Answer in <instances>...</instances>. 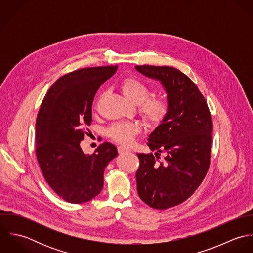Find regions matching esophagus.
Here are the masks:
<instances>
[{"instance_id":"obj_1","label":"esophagus","mask_w":253,"mask_h":253,"mask_svg":"<svg viewBox=\"0 0 253 253\" xmlns=\"http://www.w3.org/2000/svg\"><path fill=\"white\" fill-rule=\"evenodd\" d=\"M118 152H119L120 154H125V153L130 152V150H129L128 148L124 147V146H119V147H118Z\"/></svg>"}]
</instances>
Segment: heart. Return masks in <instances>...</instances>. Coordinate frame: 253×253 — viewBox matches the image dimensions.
<instances>
[{"mask_svg":"<svg viewBox=\"0 0 253 253\" xmlns=\"http://www.w3.org/2000/svg\"><path fill=\"white\" fill-rule=\"evenodd\" d=\"M120 86L129 101L138 104L139 112L148 124L158 125L164 120L169 110L168 102L161 97L148 98L151 90L142 81L136 78H126ZM140 130L141 126L137 122H120L111 126L109 135L118 143L130 145Z\"/></svg>","mask_w":253,"mask_h":253,"instance_id":"obj_1","label":"heart"}]
</instances>
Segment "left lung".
<instances>
[{
  "label": "left lung",
  "mask_w": 253,
  "mask_h": 253,
  "mask_svg": "<svg viewBox=\"0 0 253 253\" xmlns=\"http://www.w3.org/2000/svg\"><path fill=\"white\" fill-rule=\"evenodd\" d=\"M161 82L169 110L148 137L155 153L137 154V192L149 207L167 210L177 206L198 189L210 167L212 121L207 101L185 74L169 66H135ZM162 152L164 160L159 161Z\"/></svg>",
  "instance_id": "obj_1"
}]
</instances>
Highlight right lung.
<instances>
[{"label": "right lung", "mask_w": 253, "mask_h": 253, "mask_svg": "<svg viewBox=\"0 0 253 253\" xmlns=\"http://www.w3.org/2000/svg\"><path fill=\"white\" fill-rule=\"evenodd\" d=\"M118 66L83 68L60 77L46 92L36 120V155L45 181L63 200L82 204L102 190L104 170L118 156L104 142L86 155L80 143L92 121L91 106L99 86Z\"/></svg>", "instance_id": "add662e5"}]
</instances>
